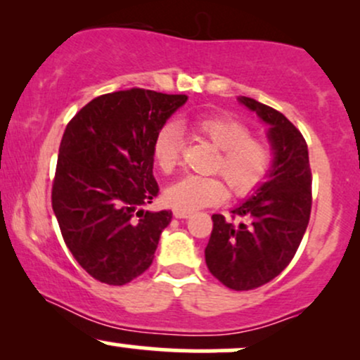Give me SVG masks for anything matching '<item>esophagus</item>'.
I'll use <instances>...</instances> for the list:
<instances>
[{
  "label": "esophagus",
  "instance_id": "1",
  "mask_svg": "<svg viewBox=\"0 0 360 360\" xmlns=\"http://www.w3.org/2000/svg\"><path fill=\"white\" fill-rule=\"evenodd\" d=\"M172 214H174L176 218H189L191 217V212H186V210H174Z\"/></svg>",
  "mask_w": 360,
  "mask_h": 360
}]
</instances>
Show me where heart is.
Here are the masks:
<instances>
[{"label": "heart", "instance_id": "obj_1", "mask_svg": "<svg viewBox=\"0 0 360 360\" xmlns=\"http://www.w3.org/2000/svg\"><path fill=\"white\" fill-rule=\"evenodd\" d=\"M194 135L206 139L220 148L212 171L226 179L233 194L247 196L266 179L272 164L269 142L252 135L250 127L232 115H201L189 122ZM181 134L174 125L157 131L152 143V157L162 172H172L181 159ZM226 186L218 176H184L169 186L166 201L176 210L205 208L221 203L226 198Z\"/></svg>", "mask_w": 360, "mask_h": 360}]
</instances>
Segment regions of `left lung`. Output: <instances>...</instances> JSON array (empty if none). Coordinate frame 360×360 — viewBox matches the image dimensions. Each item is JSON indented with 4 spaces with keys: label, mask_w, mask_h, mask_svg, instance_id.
Returning a JSON list of instances; mask_svg holds the SVG:
<instances>
[{
    "label": "left lung",
    "mask_w": 360,
    "mask_h": 360,
    "mask_svg": "<svg viewBox=\"0 0 360 360\" xmlns=\"http://www.w3.org/2000/svg\"><path fill=\"white\" fill-rule=\"evenodd\" d=\"M238 100L269 125L274 164L255 196L232 212L245 221L235 225L213 214L205 259L221 284L249 291L279 276L295 257L311 213V169L307 140L283 113L252 98Z\"/></svg>",
    "instance_id": "obj_1"
}]
</instances>
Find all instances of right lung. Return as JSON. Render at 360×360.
I'll list each match as a JSON object with an SVG mask.
<instances>
[{
    "label": "right lung",
    "mask_w": 360,
    "mask_h": 360,
    "mask_svg": "<svg viewBox=\"0 0 360 360\" xmlns=\"http://www.w3.org/2000/svg\"><path fill=\"white\" fill-rule=\"evenodd\" d=\"M186 94L131 88L101 94L65 127L52 183L62 238L91 278L123 286L150 267L171 212H146L159 193L152 143Z\"/></svg>",
    "instance_id": "1"
}]
</instances>
